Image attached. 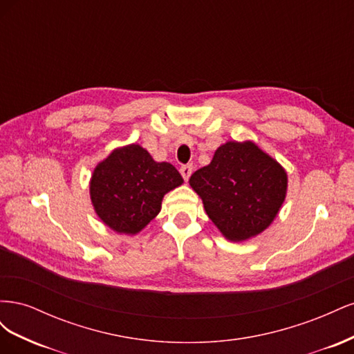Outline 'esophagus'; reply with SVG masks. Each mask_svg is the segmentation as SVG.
Listing matches in <instances>:
<instances>
[{
	"mask_svg": "<svg viewBox=\"0 0 354 354\" xmlns=\"http://www.w3.org/2000/svg\"><path fill=\"white\" fill-rule=\"evenodd\" d=\"M192 171H194V167H192L190 164H187V165H183L180 168V173H181V176H183V178L187 181L189 180V177L192 176Z\"/></svg>",
	"mask_w": 354,
	"mask_h": 354,
	"instance_id": "esophagus-1",
	"label": "esophagus"
}]
</instances>
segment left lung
<instances>
[{
  "label": "left lung",
  "instance_id": "8db88e82",
  "mask_svg": "<svg viewBox=\"0 0 354 354\" xmlns=\"http://www.w3.org/2000/svg\"><path fill=\"white\" fill-rule=\"evenodd\" d=\"M189 183L218 230L239 242L270 226L285 201L288 178L285 169L252 142H227Z\"/></svg>",
  "mask_w": 354,
  "mask_h": 354
}]
</instances>
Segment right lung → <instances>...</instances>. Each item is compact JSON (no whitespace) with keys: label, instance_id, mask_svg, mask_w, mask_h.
<instances>
[{"label":"right lung","instance_id":"add662e5","mask_svg":"<svg viewBox=\"0 0 354 354\" xmlns=\"http://www.w3.org/2000/svg\"><path fill=\"white\" fill-rule=\"evenodd\" d=\"M183 183L168 162H155L138 145L116 149L95 167L90 195L95 212L112 230L136 234L159 211L167 192Z\"/></svg>","mask_w":354,"mask_h":354}]
</instances>
